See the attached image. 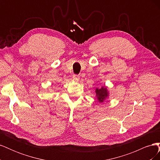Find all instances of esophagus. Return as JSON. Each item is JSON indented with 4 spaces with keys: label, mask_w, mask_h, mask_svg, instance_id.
Here are the masks:
<instances>
[{
    "label": "esophagus",
    "mask_w": 160,
    "mask_h": 160,
    "mask_svg": "<svg viewBox=\"0 0 160 160\" xmlns=\"http://www.w3.org/2000/svg\"><path fill=\"white\" fill-rule=\"evenodd\" d=\"M72 79H73L75 81H78L79 80V76L77 75H74L72 76Z\"/></svg>",
    "instance_id": "34e87169"
}]
</instances>
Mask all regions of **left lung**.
Returning a JSON list of instances; mask_svg holds the SVG:
<instances>
[{"mask_svg":"<svg viewBox=\"0 0 160 160\" xmlns=\"http://www.w3.org/2000/svg\"><path fill=\"white\" fill-rule=\"evenodd\" d=\"M96 95L98 99L99 100V102H103V101L108 98V89L105 87H102L101 89L97 88L95 90Z\"/></svg>","mask_w":160,"mask_h":160,"instance_id":"1","label":"left lung"}]
</instances>
